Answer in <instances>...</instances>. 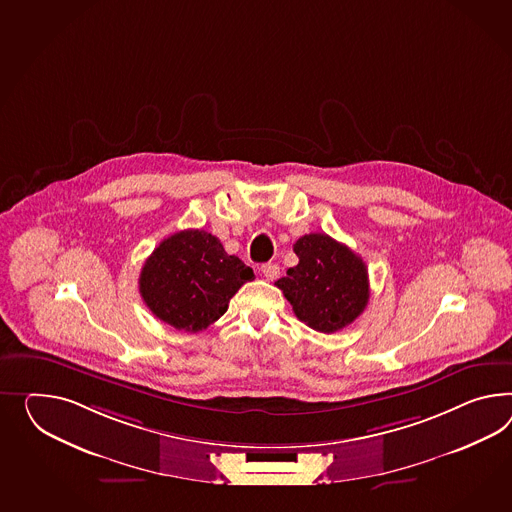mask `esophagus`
Instances as JSON below:
<instances>
[{
	"mask_svg": "<svg viewBox=\"0 0 512 512\" xmlns=\"http://www.w3.org/2000/svg\"><path fill=\"white\" fill-rule=\"evenodd\" d=\"M262 273L267 280H276L280 276V267L276 263H263Z\"/></svg>",
	"mask_w": 512,
	"mask_h": 512,
	"instance_id": "34e87169",
	"label": "esophagus"
}]
</instances>
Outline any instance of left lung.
Masks as SVG:
<instances>
[{
  "label": "left lung",
  "mask_w": 512,
  "mask_h": 512,
  "mask_svg": "<svg viewBox=\"0 0 512 512\" xmlns=\"http://www.w3.org/2000/svg\"><path fill=\"white\" fill-rule=\"evenodd\" d=\"M293 250L299 263L275 284L295 315L323 334L351 325L369 301L366 263L327 234H306Z\"/></svg>",
  "instance_id": "left-lung-1"
}]
</instances>
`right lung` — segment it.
<instances>
[{
    "instance_id": "obj_1",
    "label": "right lung",
    "mask_w": 512,
    "mask_h": 512,
    "mask_svg": "<svg viewBox=\"0 0 512 512\" xmlns=\"http://www.w3.org/2000/svg\"><path fill=\"white\" fill-rule=\"evenodd\" d=\"M254 271L226 254L221 241L204 230H182L163 239L148 256L139 291L163 323L198 332L228 310V302Z\"/></svg>"
}]
</instances>
